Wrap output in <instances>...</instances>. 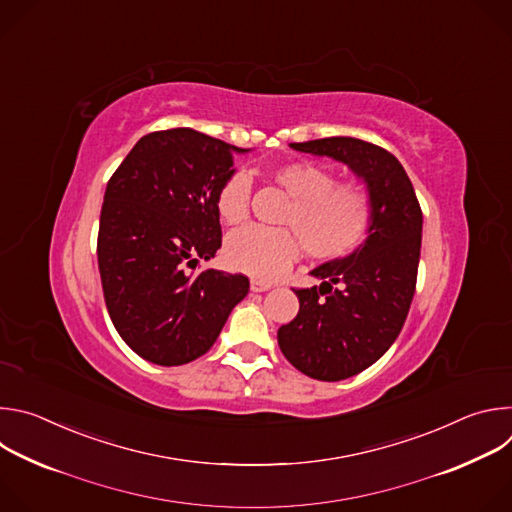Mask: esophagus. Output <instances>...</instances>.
<instances>
[{"instance_id":"34e87169","label":"esophagus","mask_w":512,"mask_h":512,"mask_svg":"<svg viewBox=\"0 0 512 512\" xmlns=\"http://www.w3.org/2000/svg\"><path fill=\"white\" fill-rule=\"evenodd\" d=\"M269 289H271V283L261 279H251V291H255V294H261V291H269Z\"/></svg>"}]
</instances>
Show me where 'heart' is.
<instances>
[{
	"label": "heart",
	"mask_w": 512,
	"mask_h": 512,
	"mask_svg": "<svg viewBox=\"0 0 512 512\" xmlns=\"http://www.w3.org/2000/svg\"><path fill=\"white\" fill-rule=\"evenodd\" d=\"M273 180L294 198L283 223L291 229L243 227L227 237L223 257L229 269L273 281L294 265L304 247L312 257L334 261L356 251L375 221V200L362 182H334V172L314 162H287ZM251 178L231 174L216 192V212L227 225L249 214Z\"/></svg>",
	"instance_id": "b5f03b06"
}]
</instances>
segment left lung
I'll list each match as a JSON object with an SVG mask.
<instances>
[{
    "label": "left lung",
    "mask_w": 512,
    "mask_h": 512,
    "mask_svg": "<svg viewBox=\"0 0 512 512\" xmlns=\"http://www.w3.org/2000/svg\"><path fill=\"white\" fill-rule=\"evenodd\" d=\"M291 148L328 156L364 180L375 200L371 233L354 253L312 271L320 285L294 289L300 312L277 330L283 356L318 381L369 369L399 336L415 294L423 214L399 160L356 137H324Z\"/></svg>",
    "instance_id": "left-lung-1"
}]
</instances>
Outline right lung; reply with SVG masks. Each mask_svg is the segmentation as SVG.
<instances>
[{"instance_id": "obj_1", "label": "right lung", "mask_w": 512, "mask_h": 512, "mask_svg": "<svg viewBox=\"0 0 512 512\" xmlns=\"http://www.w3.org/2000/svg\"><path fill=\"white\" fill-rule=\"evenodd\" d=\"M235 148L190 127L143 135L107 182L97 259L107 312L141 358L178 367L210 350L249 279L196 269L221 249L216 192Z\"/></svg>"}]
</instances>
